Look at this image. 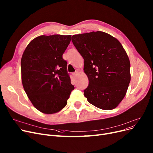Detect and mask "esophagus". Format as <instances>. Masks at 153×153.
Masks as SVG:
<instances>
[{
	"label": "esophagus",
	"mask_w": 153,
	"mask_h": 153,
	"mask_svg": "<svg viewBox=\"0 0 153 153\" xmlns=\"http://www.w3.org/2000/svg\"><path fill=\"white\" fill-rule=\"evenodd\" d=\"M73 76H76L77 75H78V72H77V71H76V72H74V73H73Z\"/></svg>",
	"instance_id": "34e87169"
}]
</instances>
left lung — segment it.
<instances>
[{"label":"left lung","instance_id":"obj_1","mask_svg":"<svg viewBox=\"0 0 153 153\" xmlns=\"http://www.w3.org/2000/svg\"><path fill=\"white\" fill-rule=\"evenodd\" d=\"M71 41L84 59L89 85L88 101L98 108L112 110L120 104L130 82V63L121 43L102 31L72 36Z\"/></svg>","mask_w":153,"mask_h":153}]
</instances>
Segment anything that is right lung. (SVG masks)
<instances>
[{"instance_id":"right-lung-1","label":"right lung","mask_w":153,"mask_h":153,"mask_svg":"<svg viewBox=\"0 0 153 153\" xmlns=\"http://www.w3.org/2000/svg\"><path fill=\"white\" fill-rule=\"evenodd\" d=\"M71 35H42L26 48L21 60L22 82L30 101L40 112H59L67 104L74 86L63 53Z\"/></svg>"}]
</instances>
